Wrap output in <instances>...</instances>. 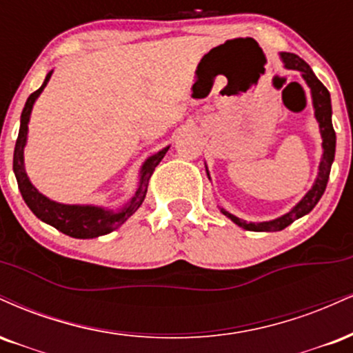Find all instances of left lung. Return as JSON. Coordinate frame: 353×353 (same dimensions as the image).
Here are the masks:
<instances>
[{
  "instance_id": "left-lung-1",
  "label": "left lung",
  "mask_w": 353,
  "mask_h": 353,
  "mask_svg": "<svg viewBox=\"0 0 353 353\" xmlns=\"http://www.w3.org/2000/svg\"><path fill=\"white\" fill-rule=\"evenodd\" d=\"M281 59L284 62L285 69H294L302 72V77L307 82L310 87V94H312V103L314 110H316V119L319 122V128H321L322 135V148H324V155H322L321 165H319V175L316 183L312 188L305 193V196L297 203L289 213L283 214V216L272 219V221H263V223H248L244 219L234 216V214L228 213L226 210L221 208V213L236 223L239 228L248 231H281L289 225H292L296 219L304 216V214L310 213L314 206L317 205L322 194L325 192L327 181H329L330 167L335 157V130L332 127V105H330V94L327 87L322 84L312 72L310 65L304 59H301L297 54L292 52H281ZM210 176V175H208Z\"/></svg>"
}]
</instances>
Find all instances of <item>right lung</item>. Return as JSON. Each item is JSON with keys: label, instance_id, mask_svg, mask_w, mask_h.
Segmentation results:
<instances>
[{"label": "right lung", "instance_id": "1", "mask_svg": "<svg viewBox=\"0 0 353 353\" xmlns=\"http://www.w3.org/2000/svg\"><path fill=\"white\" fill-rule=\"evenodd\" d=\"M51 76L52 70L46 76L43 85H41L36 92L29 95L26 105H24L23 109V114H21L19 134L18 140H16L14 157H12V170H14V175L16 180H18V186L21 194H23V200L26 201L29 210H31L41 221L54 226L56 230H59L61 233L70 236V238H97V236H103L110 233V231L117 230L119 226H122L123 223L140 208V205H142V201L145 200V194H147L148 180H150L153 172H155V167L160 163L170 147H165L163 150H160L159 153H155V155H152L150 159L145 160L142 170H140L139 188H137L132 200L120 211L103 210L99 208V206L90 205H62V203L49 200V198L44 196L43 193L37 192L31 181H29L26 172H24V145H26L28 139V123L29 117H31L32 105H34L39 94L43 92V89L49 82Z\"/></svg>", "mask_w": 353, "mask_h": 353}]
</instances>
